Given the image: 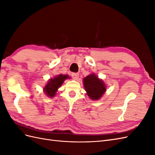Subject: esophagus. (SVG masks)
I'll return each instance as SVG.
<instances>
[{"label": "esophagus", "instance_id": "34e87169", "mask_svg": "<svg viewBox=\"0 0 155 155\" xmlns=\"http://www.w3.org/2000/svg\"><path fill=\"white\" fill-rule=\"evenodd\" d=\"M72 78L74 79H78L79 78V74L78 73H72Z\"/></svg>", "mask_w": 155, "mask_h": 155}]
</instances>
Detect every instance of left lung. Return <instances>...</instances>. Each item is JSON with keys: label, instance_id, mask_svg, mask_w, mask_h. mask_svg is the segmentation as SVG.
<instances>
[{"label": "left lung", "instance_id": "1", "mask_svg": "<svg viewBox=\"0 0 155 155\" xmlns=\"http://www.w3.org/2000/svg\"><path fill=\"white\" fill-rule=\"evenodd\" d=\"M83 84L87 92V94L93 100H99L106 91L104 83L94 74L85 78L83 79Z\"/></svg>", "mask_w": 155, "mask_h": 155}]
</instances>
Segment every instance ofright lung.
<instances>
[{"label": "right lung", "instance_id": "1", "mask_svg": "<svg viewBox=\"0 0 155 155\" xmlns=\"http://www.w3.org/2000/svg\"><path fill=\"white\" fill-rule=\"evenodd\" d=\"M68 78L69 79L70 78L67 75L60 74L55 76L54 79H50L44 88V91L46 94L50 97H54L58 88L61 86L63 81Z\"/></svg>", "mask_w": 155, "mask_h": 155}]
</instances>
